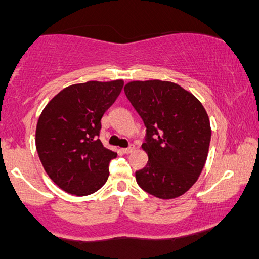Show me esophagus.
I'll use <instances>...</instances> for the list:
<instances>
[{"label": "esophagus", "instance_id": "obj_1", "mask_svg": "<svg viewBox=\"0 0 259 259\" xmlns=\"http://www.w3.org/2000/svg\"><path fill=\"white\" fill-rule=\"evenodd\" d=\"M134 150H135V147H134L133 145H132V146H129V147H126V148H123V152L126 153V154H129V153H132Z\"/></svg>", "mask_w": 259, "mask_h": 259}]
</instances>
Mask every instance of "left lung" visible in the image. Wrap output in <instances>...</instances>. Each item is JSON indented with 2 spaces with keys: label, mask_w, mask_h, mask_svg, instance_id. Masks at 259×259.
I'll list each match as a JSON object with an SVG mask.
<instances>
[{
  "label": "left lung",
  "mask_w": 259,
  "mask_h": 259,
  "mask_svg": "<svg viewBox=\"0 0 259 259\" xmlns=\"http://www.w3.org/2000/svg\"><path fill=\"white\" fill-rule=\"evenodd\" d=\"M127 100L146 126V167L135 173L139 186L169 200L185 194L204 167L210 142L209 118L192 94L162 80L132 81Z\"/></svg>",
  "instance_id": "left-lung-1"
}]
</instances>
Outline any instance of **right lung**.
<instances>
[{"mask_svg":"<svg viewBox=\"0 0 259 259\" xmlns=\"http://www.w3.org/2000/svg\"><path fill=\"white\" fill-rule=\"evenodd\" d=\"M123 85V80L70 85L41 113L35 139L38 157L53 183L68 194H94L108 179L117 153L99 139L101 119Z\"/></svg>","mask_w":259,"mask_h":259,"instance_id":"1","label":"right lung"}]
</instances>
